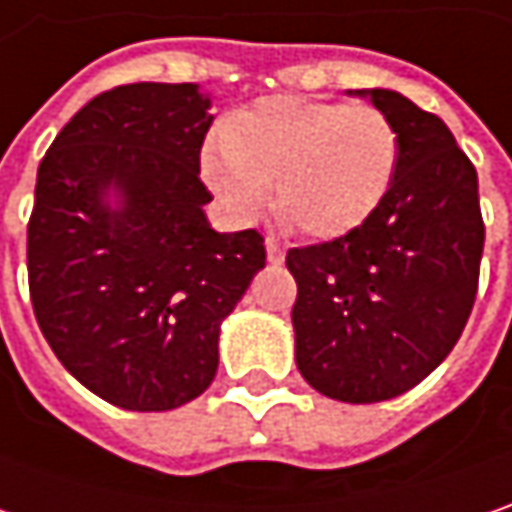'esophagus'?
Wrapping results in <instances>:
<instances>
[{"label": "esophagus", "instance_id": "1", "mask_svg": "<svg viewBox=\"0 0 512 512\" xmlns=\"http://www.w3.org/2000/svg\"><path fill=\"white\" fill-rule=\"evenodd\" d=\"M266 260L269 263H283V249H280V243L275 237L266 240Z\"/></svg>", "mask_w": 512, "mask_h": 512}]
</instances>
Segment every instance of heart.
<instances>
[{
	"label": "heart",
	"mask_w": 512,
	"mask_h": 512,
	"mask_svg": "<svg viewBox=\"0 0 512 512\" xmlns=\"http://www.w3.org/2000/svg\"><path fill=\"white\" fill-rule=\"evenodd\" d=\"M206 148L203 183L237 223H252L278 180V203L303 232L335 240L367 226L398 174V131L375 108L266 97L220 128Z\"/></svg>",
	"instance_id": "heart-1"
}]
</instances>
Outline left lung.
Wrapping results in <instances>:
<instances>
[{
    "label": "left lung",
    "mask_w": 512,
    "mask_h": 512,
    "mask_svg": "<svg viewBox=\"0 0 512 512\" xmlns=\"http://www.w3.org/2000/svg\"><path fill=\"white\" fill-rule=\"evenodd\" d=\"M398 131V174L367 226L289 249L295 364L346 404L389 401L421 384L470 318L484 249L478 174L453 131L389 88L346 91Z\"/></svg>",
    "instance_id": "left-lung-1"
}]
</instances>
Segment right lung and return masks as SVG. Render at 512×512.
I'll list each match as a JSON object with an SVG mask.
<instances>
[{"instance_id": "right-lung-1", "label": "right lung", "mask_w": 512, "mask_h": 512, "mask_svg": "<svg viewBox=\"0 0 512 512\" xmlns=\"http://www.w3.org/2000/svg\"><path fill=\"white\" fill-rule=\"evenodd\" d=\"M197 82H134L82 105L36 171L28 283L54 355L102 401L166 412L217 375L220 326L266 266L263 237L214 232Z\"/></svg>"}]
</instances>
